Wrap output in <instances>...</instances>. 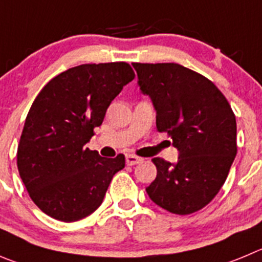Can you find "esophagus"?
<instances>
[{"label": "esophagus", "mask_w": 262, "mask_h": 262, "mask_svg": "<svg viewBox=\"0 0 262 262\" xmlns=\"http://www.w3.org/2000/svg\"><path fill=\"white\" fill-rule=\"evenodd\" d=\"M142 161L143 159L139 158V156L132 155V154L126 155V164L128 165H136V164H139V163H142Z\"/></svg>", "instance_id": "obj_1"}]
</instances>
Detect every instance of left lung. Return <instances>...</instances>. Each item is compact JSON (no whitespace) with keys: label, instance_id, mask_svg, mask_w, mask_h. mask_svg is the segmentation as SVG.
Listing matches in <instances>:
<instances>
[{"label":"left lung","instance_id":"1","mask_svg":"<svg viewBox=\"0 0 262 262\" xmlns=\"http://www.w3.org/2000/svg\"><path fill=\"white\" fill-rule=\"evenodd\" d=\"M139 89L152 101L156 128L178 150L172 164L154 158L158 174L146 187L170 213L200 211L219 194L236 155V120L219 88L177 63H133Z\"/></svg>","mask_w":262,"mask_h":262}]
</instances>
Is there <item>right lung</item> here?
Wrapping results in <instances>:
<instances>
[{"label": "right lung", "instance_id": "obj_1", "mask_svg": "<svg viewBox=\"0 0 262 262\" xmlns=\"http://www.w3.org/2000/svg\"><path fill=\"white\" fill-rule=\"evenodd\" d=\"M125 62L81 64L51 79L27 115L18 170L29 196L48 216L73 222L102 204L125 156L102 158L85 147L107 108L134 79Z\"/></svg>", "mask_w": 262, "mask_h": 262}]
</instances>
